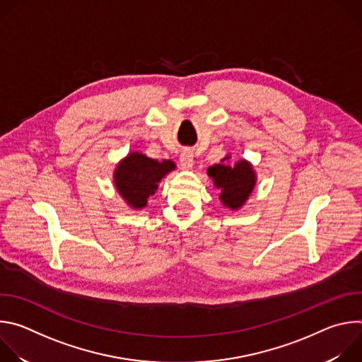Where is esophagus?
Masks as SVG:
<instances>
[{
	"mask_svg": "<svg viewBox=\"0 0 362 362\" xmlns=\"http://www.w3.org/2000/svg\"><path fill=\"white\" fill-rule=\"evenodd\" d=\"M193 153L189 151V150H185L182 154H180V159H179V166L183 169V170H190L193 168Z\"/></svg>",
	"mask_w": 362,
	"mask_h": 362,
	"instance_id": "34e87169",
	"label": "esophagus"
}]
</instances>
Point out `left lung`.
<instances>
[{
  "instance_id": "left-lung-1",
  "label": "left lung",
  "mask_w": 362,
  "mask_h": 362,
  "mask_svg": "<svg viewBox=\"0 0 362 362\" xmlns=\"http://www.w3.org/2000/svg\"><path fill=\"white\" fill-rule=\"evenodd\" d=\"M230 154L208 169V176L212 177L216 189L221 190L219 199L225 208L239 211L250 197L256 186V172L246 159H239L235 165H228Z\"/></svg>"
}]
</instances>
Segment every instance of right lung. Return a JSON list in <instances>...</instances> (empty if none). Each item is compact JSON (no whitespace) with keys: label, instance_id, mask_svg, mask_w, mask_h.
<instances>
[{"label":"right lung","instance_id":"1","mask_svg":"<svg viewBox=\"0 0 362 362\" xmlns=\"http://www.w3.org/2000/svg\"><path fill=\"white\" fill-rule=\"evenodd\" d=\"M176 169L172 160L150 159L141 151H130L115 168L113 185L130 209L141 211L156 193L165 176Z\"/></svg>","mask_w":362,"mask_h":362}]
</instances>
